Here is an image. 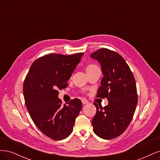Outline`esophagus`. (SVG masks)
Returning a JSON list of instances; mask_svg holds the SVG:
<instances>
[{"label":"esophagus","instance_id":"obj_1","mask_svg":"<svg viewBox=\"0 0 160 160\" xmlns=\"http://www.w3.org/2000/svg\"><path fill=\"white\" fill-rule=\"evenodd\" d=\"M81 101H82V103L83 104H88V103H89V101L88 100H87L85 98H83L82 99V100H81Z\"/></svg>","mask_w":160,"mask_h":160}]
</instances>
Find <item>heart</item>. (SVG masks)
Here are the masks:
<instances>
[{"mask_svg":"<svg viewBox=\"0 0 160 160\" xmlns=\"http://www.w3.org/2000/svg\"><path fill=\"white\" fill-rule=\"evenodd\" d=\"M97 68H98V67L97 65H95L94 64H89L86 67V71L88 72V71H92V70H93V69H97Z\"/></svg>","mask_w":160,"mask_h":160,"instance_id":"heart-1","label":"heart"}]
</instances>
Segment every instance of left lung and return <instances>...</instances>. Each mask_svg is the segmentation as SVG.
Returning <instances> with one entry per match:
<instances>
[{
    "mask_svg": "<svg viewBox=\"0 0 160 160\" xmlns=\"http://www.w3.org/2000/svg\"><path fill=\"white\" fill-rule=\"evenodd\" d=\"M90 57L99 62L103 75L97 97L108 100L103 108L94 103L97 111L92 125L98 136L111 139L122 135L132 122L138 104L135 80L127 62L118 52L100 49Z\"/></svg>",
    "mask_w": 160,
    "mask_h": 160,
    "instance_id": "1",
    "label": "left lung"
}]
</instances>
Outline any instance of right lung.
<instances>
[{"label": "right lung", "mask_w": 160, "mask_h": 160, "mask_svg": "<svg viewBox=\"0 0 160 160\" xmlns=\"http://www.w3.org/2000/svg\"><path fill=\"white\" fill-rule=\"evenodd\" d=\"M84 53L71 55L49 54L32 62L23 84L27 109L36 126L54 140L67 138L72 133L82 109L80 99L62 105L59 89L68 81Z\"/></svg>", "instance_id": "obj_1"}]
</instances>
